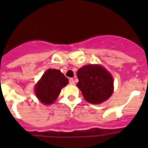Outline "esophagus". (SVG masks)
Wrapping results in <instances>:
<instances>
[{
    "instance_id": "obj_1",
    "label": "esophagus",
    "mask_w": 148,
    "mask_h": 148,
    "mask_svg": "<svg viewBox=\"0 0 148 148\" xmlns=\"http://www.w3.org/2000/svg\"><path fill=\"white\" fill-rule=\"evenodd\" d=\"M69 82H70V84H75V82L73 80V78H70V79H69Z\"/></svg>"
}]
</instances>
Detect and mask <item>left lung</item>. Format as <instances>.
I'll use <instances>...</instances> for the list:
<instances>
[{
  "label": "left lung",
  "instance_id": "left-lung-1",
  "mask_svg": "<svg viewBox=\"0 0 148 148\" xmlns=\"http://www.w3.org/2000/svg\"><path fill=\"white\" fill-rule=\"evenodd\" d=\"M77 76V87L89 103H102L113 93V76L101 65H84L78 70Z\"/></svg>",
  "mask_w": 148,
  "mask_h": 148
}]
</instances>
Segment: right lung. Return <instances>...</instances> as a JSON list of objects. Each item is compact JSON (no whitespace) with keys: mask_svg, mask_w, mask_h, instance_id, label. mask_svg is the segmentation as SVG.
I'll return each mask as SVG.
<instances>
[{"mask_svg":"<svg viewBox=\"0 0 148 148\" xmlns=\"http://www.w3.org/2000/svg\"><path fill=\"white\" fill-rule=\"evenodd\" d=\"M68 83L67 78L60 70L49 69L35 84V95L44 104H53L58 98L61 89Z\"/></svg>","mask_w":148,"mask_h":148,"instance_id":"obj_1","label":"right lung"}]
</instances>
